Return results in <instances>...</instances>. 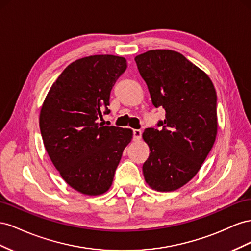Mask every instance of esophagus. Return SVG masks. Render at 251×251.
<instances>
[{
    "instance_id": "34e87169",
    "label": "esophagus",
    "mask_w": 251,
    "mask_h": 251,
    "mask_svg": "<svg viewBox=\"0 0 251 251\" xmlns=\"http://www.w3.org/2000/svg\"><path fill=\"white\" fill-rule=\"evenodd\" d=\"M142 137V131L140 129L133 130V141H140Z\"/></svg>"
}]
</instances>
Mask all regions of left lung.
<instances>
[{
  "instance_id": "left-lung-1",
  "label": "left lung",
  "mask_w": 251,
  "mask_h": 251,
  "mask_svg": "<svg viewBox=\"0 0 251 251\" xmlns=\"http://www.w3.org/2000/svg\"><path fill=\"white\" fill-rule=\"evenodd\" d=\"M134 61L153 106L166 111L157 123L162 128L142 134L150 151L143 174L151 189L174 191L199 173L216 141V88L207 74L174 50H149Z\"/></svg>"
}]
</instances>
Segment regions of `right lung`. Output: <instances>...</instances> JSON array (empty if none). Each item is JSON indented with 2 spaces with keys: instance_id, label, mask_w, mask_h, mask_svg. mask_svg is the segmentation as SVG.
I'll use <instances>...</instances> for the list:
<instances>
[{
  "instance_id": "add662e5",
  "label": "right lung",
  "mask_w": 251,
  "mask_h": 251,
  "mask_svg": "<svg viewBox=\"0 0 251 251\" xmlns=\"http://www.w3.org/2000/svg\"><path fill=\"white\" fill-rule=\"evenodd\" d=\"M127 68L126 59L97 54L64 69L50 87L40 111L46 151L63 180L86 196L108 191L122 153L132 139L129 128L103 126L110 91Z\"/></svg>"
}]
</instances>
